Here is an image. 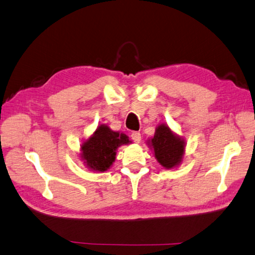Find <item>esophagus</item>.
Here are the masks:
<instances>
[{"instance_id":"esophagus-1","label":"esophagus","mask_w":255,"mask_h":255,"mask_svg":"<svg viewBox=\"0 0 255 255\" xmlns=\"http://www.w3.org/2000/svg\"><path fill=\"white\" fill-rule=\"evenodd\" d=\"M131 139L134 142H140L141 140V133L139 131H133L131 133Z\"/></svg>"}]
</instances>
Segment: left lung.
Segmentation results:
<instances>
[{"label": "left lung", "instance_id": "1", "mask_svg": "<svg viewBox=\"0 0 255 255\" xmlns=\"http://www.w3.org/2000/svg\"><path fill=\"white\" fill-rule=\"evenodd\" d=\"M148 144L163 168L172 169L181 163L186 142L181 137L173 133L167 125H159Z\"/></svg>", "mask_w": 255, "mask_h": 255}]
</instances>
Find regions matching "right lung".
<instances>
[{"label":"right lung","instance_id":"right-lung-1","mask_svg":"<svg viewBox=\"0 0 255 255\" xmlns=\"http://www.w3.org/2000/svg\"><path fill=\"white\" fill-rule=\"evenodd\" d=\"M131 142L127 134L114 131L107 125H99L96 130L81 146V158L91 171L108 170L122 144Z\"/></svg>","mask_w":255,"mask_h":255}]
</instances>
